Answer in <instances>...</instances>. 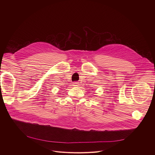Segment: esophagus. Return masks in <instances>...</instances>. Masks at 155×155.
<instances>
[{
    "label": "esophagus",
    "mask_w": 155,
    "mask_h": 155,
    "mask_svg": "<svg viewBox=\"0 0 155 155\" xmlns=\"http://www.w3.org/2000/svg\"><path fill=\"white\" fill-rule=\"evenodd\" d=\"M72 84L74 86H78V83L77 82H74Z\"/></svg>",
    "instance_id": "esophagus-1"
}]
</instances>
